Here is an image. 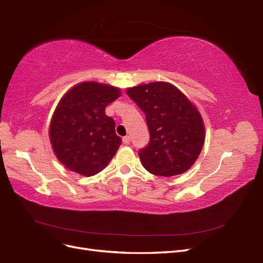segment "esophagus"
I'll return each instance as SVG.
<instances>
[{"instance_id": "obj_1", "label": "esophagus", "mask_w": 263, "mask_h": 263, "mask_svg": "<svg viewBox=\"0 0 263 263\" xmlns=\"http://www.w3.org/2000/svg\"><path fill=\"white\" fill-rule=\"evenodd\" d=\"M123 142L125 145H129L130 144V138H129V136H125L124 138H123Z\"/></svg>"}]
</instances>
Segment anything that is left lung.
<instances>
[{
    "label": "left lung",
    "instance_id": "8db88e82",
    "mask_svg": "<svg viewBox=\"0 0 263 263\" xmlns=\"http://www.w3.org/2000/svg\"><path fill=\"white\" fill-rule=\"evenodd\" d=\"M126 93L146 115L150 140L138 151L144 168L161 177L187 171L205 140L203 118L197 108L168 82L137 85Z\"/></svg>",
    "mask_w": 263,
    "mask_h": 263
}]
</instances>
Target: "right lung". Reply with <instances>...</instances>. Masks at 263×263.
I'll list each match as a JSON object with an SVG mask.
<instances>
[{
  "label": "right lung",
  "instance_id": "1",
  "mask_svg": "<svg viewBox=\"0 0 263 263\" xmlns=\"http://www.w3.org/2000/svg\"><path fill=\"white\" fill-rule=\"evenodd\" d=\"M119 95L118 87L98 82L77 84L63 95L51 118L49 137L66 168L91 177L112 160L122 139L105 107Z\"/></svg>",
  "mask_w": 263,
  "mask_h": 263
}]
</instances>
